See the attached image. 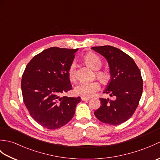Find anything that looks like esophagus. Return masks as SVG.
<instances>
[{"label":"esophagus","instance_id":"34e87169","mask_svg":"<svg viewBox=\"0 0 160 160\" xmlns=\"http://www.w3.org/2000/svg\"><path fill=\"white\" fill-rule=\"evenodd\" d=\"M81 99H82V101H87V100H89L90 98H86V97H81Z\"/></svg>","mask_w":160,"mask_h":160}]
</instances>
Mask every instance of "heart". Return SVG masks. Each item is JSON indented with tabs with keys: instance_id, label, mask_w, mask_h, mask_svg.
<instances>
[{
	"instance_id": "obj_1",
	"label": "heart",
	"mask_w": 160,
	"mask_h": 160,
	"mask_svg": "<svg viewBox=\"0 0 160 160\" xmlns=\"http://www.w3.org/2000/svg\"><path fill=\"white\" fill-rule=\"evenodd\" d=\"M84 60L86 63L92 69L97 70L99 69L102 66V61L100 57L93 53H87L84 57ZM75 69L76 64L73 62L70 64L68 69V75L71 80L75 79ZM97 76L102 80H106L107 79V74L102 71H97ZM100 89V84L98 81L93 82H80L74 88V92L78 96L89 98L92 96L98 91Z\"/></svg>"
}]
</instances>
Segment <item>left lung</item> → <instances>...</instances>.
<instances>
[{
	"label": "left lung",
	"mask_w": 160,
	"mask_h": 160,
	"mask_svg": "<svg viewBox=\"0 0 160 160\" xmlns=\"http://www.w3.org/2000/svg\"><path fill=\"white\" fill-rule=\"evenodd\" d=\"M91 49L107 60L111 79L104 93L112 99L100 98V107L94 115L103 123L118 125L127 121L139 104L143 91L140 70L131 57L116 47L106 45Z\"/></svg>",
	"instance_id": "obj_1"
}]
</instances>
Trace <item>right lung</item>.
I'll list each match as a JSON object with an SVG mask.
<instances>
[{
    "label": "right lung",
    "mask_w": 160,
    "mask_h": 160,
    "mask_svg": "<svg viewBox=\"0 0 160 160\" xmlns=\"http://www.w3.org/2000/svg\"><path fill=\"white\" fill-rule=\"evenodd\" d=\"M78 51L50 47L37 54L22 76L23 102L32 118L48 129H57L73 118L80 97L60 95L72 89L68 69Z\"/></svg>",
    "instance_id": "add662e5"
}]
</instances>
